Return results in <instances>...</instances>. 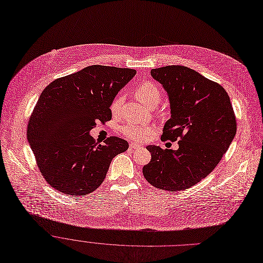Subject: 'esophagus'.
<instances>
[{
	"label": "esophagus",
	"mask_w": 263,
	"mask_h": 263,
	"mask_svg": "<svg viewBox=\"0 0 263 263\" xmlns=\"http://www.w3.org/2000/svg\"><path fill=\"white\" fill-rule=\"evenodd\" d=\"M140 147H141V145L136 144V143H130V144H129V148H130V149H137V148H140Z\"/></svg>",
	"instance_id": "obj_1"
}]
</instances>
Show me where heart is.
<instances>
[{
  "label": "heart",
  "mask_w": 263,
  "mask_h": 263,
  "mask_svg": "<svg viewBox=\"0 0 263 263\" xmlns=\"http://www.w3.org/2000/svg\"><path fill=\"white\" fill-rule=\"evenodd\" d=\"M137 98L149 107L150 104H156L161 99V89L156 83L152 81L141 82L134 90ZM123 103V96L118 94L111 102L110 111L115 116L118 115ZM121 132L128 139L134 141H143L148 138L152 133L153 128L150 125H143L138 123H128L121 128Z\"/></svg>",
  "instance_id": "obj_1"
}]
</instances>
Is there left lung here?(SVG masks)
<instances>
[{
  "instance_id": "8db88e82",
  "label": "left lung",
  "mask_w": 263,
  "mask_h": 263,
  "mask_svg": "<svg viewBox=\"0 0 263 263\" xmlns=\"http://www.w3.org/2000/svg\"><path fill=\"white\" fill-rule=\"evenodd\" d=\"M169 95L171 118L161 140L178 141L179 148L149 145L146 180L169 192L186 190L217 167L236 134V119L228 93L218 83L181 65L151 70Z\"/></svg>"
}]
</instances>
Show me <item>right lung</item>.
<instances>
[{
  "label": "right lung",
  "instance_id": "obj_1",
  "mask_svg": "<svg viewBox=\"0 0 263 263\" xmlns=\"http://www.w3.org/2000/svg\"><path fill=\"white\" fill-rule=\"evenodd\" d=\"M136 72L92 65L52 81L42 91L27 137L37 167L51 187L72 196L90 194L106 178L114 157L127 150L128 143L121 138L97 144L89 133L96 122L112 119V100Z\"/></svg>",
  "mask_w": 263,
  "mask_h": 263
}]
</instances>
